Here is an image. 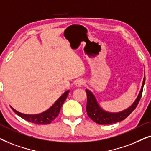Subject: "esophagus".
Segmentation results:
<instances>
[{
    "instance_id": "esophagus-1",
    "label": "esophagus",
    "mask_w": 151,
    "mask_h": 151,
    "mask_svg": "<svg viewBox=\"0 0 151 151\" xmlns=\"http://www.w3.org/2000/svg\"><path fill=\"white\" fill-rule=\"evenodd\" d=\"M83 84H84V81L82 79H78L77 81H76L75 82V86L77 87H81Z\"/></svg>"
}]
</instances>
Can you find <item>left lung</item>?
I'll return each instance as SVG.
<instances>
[{"mask_svg": "<svg viewBox=\"0 0 151 151\" xmlns=\"http://www.w3.org/2000/svg\"><path fill=\"white\" fill-rule=\"evenodd\" d=\"M145 80H146V79H145L144 75L141 91L137 99L133 102V104L126 109L122 111L117 112V113H111V112L106 111L102 109L100 107V106L99 105L98 101H97L93 93L89 90L86 89V92L87 94L86 111L88 116L93 121L98 124H100V125H108V124L115 123L125 119L135 109L139 100L142 98Z\"/></svg>", "mask_w": 151, "mask_h": 151, "instance_id": "1", "label": "left lung"}]
</instances>
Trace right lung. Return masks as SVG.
Here are the masks:
<instances>
[{"label": "right lung", "instance_id": "add662e5", "mask_svg": "<svg viewBox=\"0 0 151 151\" xmlns=\"http://www.w3.org/2000/svg\"><path fill=\"white\" fill-rule=\"evenodd\" d=\"M69 90L65 91V92L55 102L54 104H53L50 108L41 114H33V115H31V114H30H30H25L21 113V112L17 111V110H15L14 108L12 107V106H10V107L15 114H17L19 116H20L21 118H24L26 121H29L30 123L39 124V125H47V124L51 123V121H53V120L58 116L60 108H61L65 100H66L67 97H68V94H69Z\"/></svg>", "mask_w": 151, "mask_h": 151}]
</instances>
